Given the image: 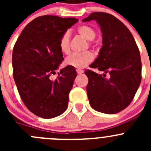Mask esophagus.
Instances as JSON below:
<instances>
[{
  "mask_svg": "<svg viewBox=\"0 0 151 151\" xmlns=\"http://www.w3.org/2000/svg\"><path fill=\"white\" fill-rule=\"evenodd\" d=\"M83 72H84V71H83V70L77 69V74H83Z\"/></svg>",
  "mask_w": 151,
  "mask_h": 151,
  "instance_id": "esophagus-1",
  "label": "esophagus"
}]
</instances>
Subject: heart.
I'll return each instance as SVG.
<instances>
[{"label": "heart", "instance_id": "1", "mask_svg": "<svg viewBox=\"0 0 151 151\" xmlns=\"http://www.w3.org/2000/svg\"><path fill=\"white\" fill-rule=\"evenodd\" d=\"M79 34L88 41L93 40L96 36V33L91 27L88 25H81L77 28ZM92 45V42H90ZM59 47L60 51L64 54L68 55L70 52V33L66 32L62 35L59 40ZM93 59L92 53L90 52H85L83 53H75L68 56L66 59V64L72 66L77 69H82L92 62Z\"/></svg>", "mask_w": 151, "mask_h": 151}]
</instances>
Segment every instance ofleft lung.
I'll use <instances>...</instances> for the list:
<instances>
[{
  "mask_svg": "<svg viewBox=\"0 0 151 151\" xmlns=\"http://www.w3.org/2000/svg\"><path fill=\"white\" fill-rule=\"evenodd\" d=\"M96 20L102 33V47L91 68L104 71L103 76L91 70L86 91L91 107L98 112L115 114L127 107L141 83L142 63L132 33L121 21L104 12H93L83 22ZM110 74L109 78L105 77Z\"/></svg>",
  "mask_w": 151,
  "mask_h": 151,
  "instance_id": "obj_1",
  "label": "left lung"
}]
</instances>
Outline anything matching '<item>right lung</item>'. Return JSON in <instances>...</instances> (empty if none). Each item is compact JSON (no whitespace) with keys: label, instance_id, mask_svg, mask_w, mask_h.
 <instances>
[{"label":"right lung","instance_id":"obj_1","mask_svg":"<svg viewBox=\"0 0 151 151\" xmlns=\"http://www.w3.org/2000/svg\"><path fill=\"white\" fill-rule=\"evenodd\" d=\"M77 22L72 17H39L25 27L14 47L13 77L18 92L27 108L40 118H55L67 109L75 68H62L55 79L51 75L63 60L59 40Z\"/></svg>","mask_w":151,"mask_h":151}]
</instances>
